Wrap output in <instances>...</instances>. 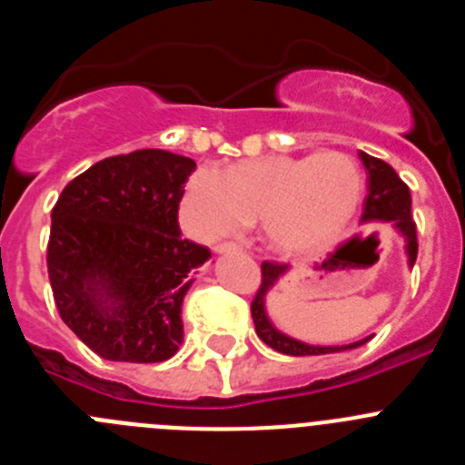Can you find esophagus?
<instances>
[{"label":"esophagus","mask_w":465,"mask_h":465,"mask_svg":"<svg viewBox=\"0 0 465 465\" xmlns=\"http://www.w3.org/2000/svg\"><path fill=\"white\" fill-rule=\"evenodd\" d=\"M242 246L235 244V242H225V244H219L216 246V253H235L240 252Z\"/></svg>","instance_id":"1"}]
</instances>
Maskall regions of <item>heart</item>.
Returning a JSON list of instances; mask_svg holds the SVG:
<instances>
[{
  "label": "heart",
  "instance_id": "b5f03b06",
  "mask_svg": "<svg viewBox=\"0 0 465 465\" xmlns=\"http://www.w3.org/2000/svg\"><path fill=\"white\" fill-rule=\"evenodd\" d=\"M363 200V174L340 151L242 160L228 172L212 165L188 176L182 213L203 240L235 235L262 221L274 252L307 256L347 232Z\"/></svg>",
  "mask_w": 465,
  "mask_h": 465
}]
</instances>
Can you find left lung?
<instances>
[{
  "instance_id": "8db88e82",
  "label": "left lung",
  "mask_w": 465,
  "mask_h": 465,
  "mask_svg": "<svg viewBox=\"0 0 465 465\" xmlns=\"http://www.w3.org/2000/svg\"><path fill=\"white\" fill-rule=\"evenodd\" d=\"M365 172H368V195L363 203V223H389L405 242V256H408V268L412 270L417 261V225L412 221V197L410 188L401 182L389 163L372 155L359 153ZM289 272V265L279 262H262V283L258 289L256 298L252 302V316L256 323L258 338L272 347L274 351L286 356H316V354H338V351H349L371 338H361L349 344H310L302 340H295L286 332L279 331L268 314V293L279 283V279Z\"/></svg>"
}]
</instances>
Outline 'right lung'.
<instances>
[{
    "instance_id": "1",
    "label": "right lung",
    "mask_w": 465,
    "mask_h": 465,
    "mask_svg": "<svg viewBox=\"0 0 465 465\" xmlns=\"http://www.w3.org/2000/svg\"><path fill=\"white\" fill-rule=\"evenodd\" d=\"M186 155L143 149L94 163L51 212L48 277L63 322L94 354L160 363L183 342L182 305L207 246L183 240Z\"/></svg>"
}]
</instances>
